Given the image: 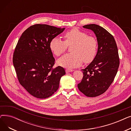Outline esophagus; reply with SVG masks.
Returning <instances> with one entry per match:
<instances>
[{
	"label": "esophagus",
	"mask_w": 131,
	"mask_h": 131,
	"mask_svg": "<svg viewBox=\"0 0 131 131\" xmlns=\"http://www.w3.org/2000/svg\"><path fill=\"white\" fill-rule=\"evenodd\" d=\"M65 71H66V73H70V72H73V70H70V69H66V70H65Z\"/></svg>",
	"instance_id": "34e87169"
}]
</instances>
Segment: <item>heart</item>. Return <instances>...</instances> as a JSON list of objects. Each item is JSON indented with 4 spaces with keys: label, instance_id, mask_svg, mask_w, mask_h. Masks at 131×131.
<instances>
[{
    "label": "heart",
    "instance_id": "b5f03b06",
    "mask_svg": "<svg viewBox=\"0 0 131 131\" xmlns=\"http://www.w3.org/2000/svg\"><path fill=\"white\" fill-rule=\"evenodd\" d=\"M65 42L58 37L52 38L49 43L51 52L59 56L66 49L67 46L73 45L72 53L66 54L57 60V64L67 68H74L81 66L83 61L90 63L94 59L97 51V41L83 31L73 29L64 35Z\"/></svg>",
    "mask_w": 131,
    "mask_h": 131
}]
</instances>
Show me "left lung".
I'll return each mask as SVG.
<instances>
[{
	"instance_id": "8db88e82",
	"label": "left lung",
	"mask_w": 131,
	"mask_h": 131,
	"mask_svg": "<svg viewBox=\"0 0 131 131\" xmlns=\"http://www.w3.org/2000/svg\"><path fill=\"white\" fill-rule=\"evenodd\" d=\"M83 27L95 34L98 51L91 63L82 70L84 76L78 86L87 97H94L104 93L113 83L119 65L118 48L113 36L102 27L91 24Z\"/></svg>"
}]
</instances>
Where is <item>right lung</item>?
Listing matches in <instances>:
<instances>
[{
  "label": "right lung",
  "mask_w": 131,
  "mask_h": 131,
  "mask_svg": "<svg viewBox=\"0 0 131 131\" xmlns=\"http://www.w3.org/2000/svg\"><path fill=\"white\" fill-rule=\"evenodd\" d=\"M65 29L36 24L27 29L18 41L13 55L14 66L20 84L34 97H50L66 74L61 66L52 69L55 60L49 48L51 40Z\"/></svg>",
  "instance_id": "obj_1"
}]
</instances>
